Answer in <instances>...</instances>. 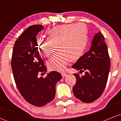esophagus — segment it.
Here are the masks:
<instances>
[{
    "mask_svg": "<svg viewBox=\"0 0 121 121\" xmlns=\"http://www.w3.org/2000/svg\"><path fill=\"white\" fill-rule=\"evenodd\" d=\"M61 74H62V77H63V78H64V77H66L67 76V74L65 73H61Z\"/></svg>",
    "mask_w": 121,
    "mask_h": 121,
    "instance_id": "1",
    "label": "esophagus"
}]
</instances>
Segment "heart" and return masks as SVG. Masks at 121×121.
I'll list each match as a JSON object with an SVG mask.
<instances>
[{
	"mask_svg": "<svg viewBox=\"0 0 121 121\" xmlns=\"http://www.w3.org/2000/svg\"><path fill=\"white\" fill-rule=\"evenodd\" d=\"M47 34L48 40L37 41L39 53L44 58H48L51 55L53 46L57 45L59 52L47 62L50 70H64L70 60H76L82 55L87 41V30L83 23L58 25Z\"/></svg>",
	"mask_w": 121,
	"mask_h": 121,
	"instance_id": "1",
	"label": "heart"
}]
</instances>
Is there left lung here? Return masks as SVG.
<instances>
[{"label":"left lung","mask_w":121,"mask_h":121,"mask_svg":"<svg viewBox=\"0 0 121 121\" xmlns=\"http://www.w3.org/2000/svg\"><path fill=\"white\" fill-rule=\"evenodd\" d=\"M110 58L104 37L95 34L89 50L72 68L85 72L84 76L74 73L76 82L73 88L74 96L82 101L90 103L98 99L105 89L110 70Z\"/></svg>","instance_id":"obj_1"}]
</instances>
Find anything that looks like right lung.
<instances>
[{"label": "right lung", "instance_id": "obj_1", "mask_svg": "<svg viewBox=\"0 0 121 121\" xmlns=\"http://www.w3.org/2000/svg\"><path fill=\"white\" fill-rule=\"evenodd\" d=\"M43 29L41 25L30 26L15 42L12 59L14 81L20 93L28 103L42 107L53 99L56 84L62 79L58 72L52 71L45 78H38L45 73L47 67L37 49V35Z\"/></svg>", "mask_w": 121, "mask_h": 121}]
</instances>
